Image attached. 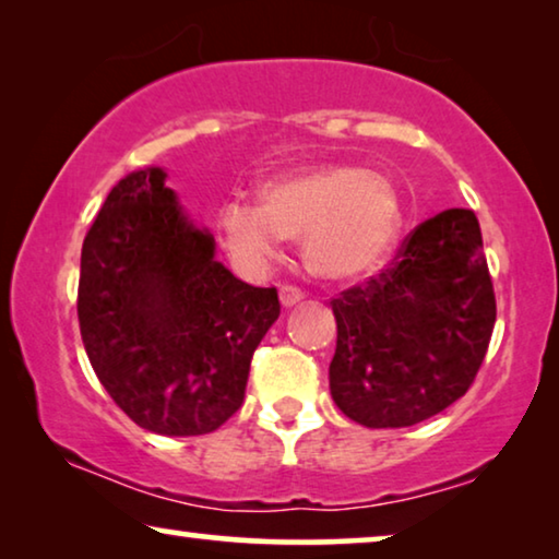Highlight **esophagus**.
Listing matches in <instances>:
<instances>
[{
  "instance_id": "34e87169",
  "label": "esophagus",
  "mask_w": 559,
  "mask_h": 559,
  "mask_svg": "<svg viewBox=\"0 0 559 559\" xmlns=\"http://www.w3.org/2000/svg\"><path fill=\"white\" fill-rule=\"evenodd\" d=\"M302 289L300 287H295V285H282L280 287V302L285 305V308H289V305H295V302H300L302 300Z\"/></svg>"
}]
</instances>
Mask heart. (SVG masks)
<instances>
[{
    "label": "heart",
    "mask_w": 559,
    "mask_h": 559,
    "mask_svg": "<svg viewBox=\"0 0 559 559\" xmlns=\"http://www.w3.org/2000/svg\"><path fill=\"white\" fill-rule=\"evenodd\" d=\"M400 190L386 173L358 165L305 167L264 182L262 201L228 198L218 226L249 270H264L302 236L305 262L320 277L350 280L384 262L400 234Z\"/></svg>",
    "instance_id": "heart-1"
}]
</instances>
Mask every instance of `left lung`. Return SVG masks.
<instances>
[{
    "mask_svg": "<svg viewBox=\"0 0 559 559\" xmlns=\"http://www.w3.org/2000/svg\"><path fill=\"white\" fill-rule=\"evenodd\" d=\"M331 394L366 427H409L468 392L496 323L476 213L448 209L400 243L392 264L331 300Z\"/></svg>",
    "mask_w": 559,
    "mask_h": 559,
    "instance_id": "obj_1",
    "label": "left lung"
}]
</instances>
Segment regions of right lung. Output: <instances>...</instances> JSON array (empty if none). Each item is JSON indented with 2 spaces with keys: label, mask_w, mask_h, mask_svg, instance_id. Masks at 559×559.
I'll return each mask as SVG.
<instances>
[{
  "label": "right lung",
  "mask_w": 559,
  "mask_h": 559,
  "mask_svg": "<svg viewBox=\"0 0 559 559\" xmlns=\"http://www.w3.org/2000/svg\"><path fill=\"white\" fill-rule=\"evenodd\" d=\"M213 249L159 167L119 180L83 239V346L117 407L150 432L188 438L224 425L280 318L277 287L236 280Z\"/></svg>",
  "instance_id": "add662e5"
}]
</instances>
